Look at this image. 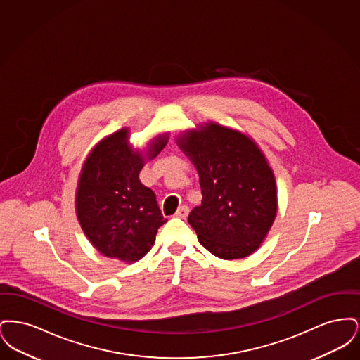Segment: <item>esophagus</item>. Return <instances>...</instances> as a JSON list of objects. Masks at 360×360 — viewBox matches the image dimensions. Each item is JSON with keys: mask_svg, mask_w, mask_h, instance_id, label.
<instances>
[{"mask_svg": "<svg viewBox=\"0 0 360 360\" xmlns=\"http://www.w3.org/2000/svg\"><path fill=\"white\" fill-rule=\"evenodd\" d=\"M188 214V206H181V207H178V210H176V213H175V216L176 217H179V219H186Z\"/></svg>", "mask_w": 360, "mask_h": 360, "instance_id": "obj_1", "label": "esophagus"}]
</instances>
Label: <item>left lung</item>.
<instances>
[{"label": "left lung", "instance_id": "1", "mask_svg": "<svg viewBox=\"0 0 360 360\" xmlns=\"http://www.w3.org/2000/svg\"><path fill=\"white\" fill-rule=\"evenodd\" d=\"M200 175L202 204L188 221L214 257L241 259L257 251L278 209L274 172L254 140L217 122L176 136Z\"/></svg>", "mask_w": 360, "mask_h": 360}]
</instances>
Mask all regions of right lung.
I'll return each mask as SVG.
<instances>
[{"mask_svg": "<svg viewBox=\"0 0 360 360\" xmlns=\"http://www.w3.org/2000/svg\"><path fill=\"white\" fill-rule=\"evenodd\" d=\"M122 128L87 155L75 193V210L86 238L103 257L132 263L154 245L163 217L155 193L139 174L169 141V134L153 139L144 153L129 146Z\"/></svg>", "mask_w": 360, "mask_h": 360, "instance_id": "1", "label": "right lung"}]
</instances>
